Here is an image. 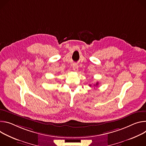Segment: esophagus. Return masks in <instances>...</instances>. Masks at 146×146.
<instances>
[{
  "label": "esophagus",
  "mask_w": 146,
  "mask_h": 146,
  "mask_svg": "<svg viewBox=\"0 0 146 146\" xmlns=\"http://www.w3.org/2000/svg\"><path fill=\"white\" fill-rule=\"evenodd\" d=\"M72 68H73L74 71H78V65H77L76 64H74L72 65Z\"/></svg>",
  "instance_id": "34e87169"
}]
</instances>
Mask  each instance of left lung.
<instances>
[{
  "instance_id": "8db88e82",
  "label": "left lung",
  "mask_w": 146,
  "mask_h": 146,
  "mask_svg": "<svg viewBox=\"0 0 146 146\" xmlns=\"http://www.w3.org/2000/svg\"><path fill=\"white\" fill-rule=\"evenodd\" d=\"M98 82H97L96 84L94 85V86H98ZM89 86H92V85H89Z\"/></svg>"
}]
</instances>
